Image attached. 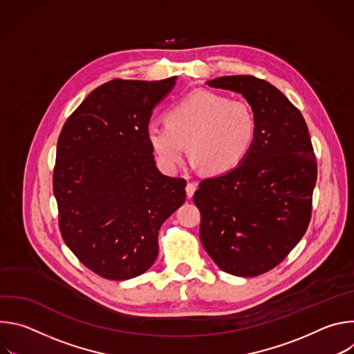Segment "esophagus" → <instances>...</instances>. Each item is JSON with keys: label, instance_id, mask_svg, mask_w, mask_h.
Segmentation results:
<instances>
[{"label": "esophagus", "instance_id": "esophagus-1", "mask_svg": "<svg viewBox=\"0 0 354 354\" xmlns=\"http://www.w3.org/2000/svg\"><path fill=\"white\" fill-rule=\"evenodd\" d=\"M196 189H197V185L193 183V182H189V183L186 185V194H187L189 198L193 196V193L196 192Z\"/></svg>", "mask_w": 354, "mask_h": 354}]
</instances>
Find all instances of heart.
Wrapping results in <instances>:
<instances>
[{
	"instance_id": "obj_1",
	"label": "heart",
	"mask_w": 354,
	"mask_h": 354,
	"mask_svg": "<svg viewBox=\"0 0 354 354\" xmlns=\"http://www.w3.org/2000/svg\"><path fill=\"white\" fill-rule=\"evenodd\" d=\"M257 126L255 112L245 100L197 89L169 108L168 122H149L145 134L165 171L174 172L180 167L187 142L192 164L220 175L246 157L255 141Z\"/></svg>"
}]
</instances>
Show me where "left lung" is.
Here are the masks:
<instances>
[{
    "mask_svg": "<svg viewBox=\"0 0 354 354\" xmlns=\"http://www.w3.org/2000/svg\"><path fill=\"white\" fill-rule=\"evenodd\" d=\"M207 85L241 93L258 126L239 165L200 182L193 196L200 241L221 270L255 277L281 263L306 234L317 158L304 118L276 86L252 75L220 77Z\"/></svg>",
    "mask_w": 354,
    "mask_h": 354,
    "instance_id": "8db88e82",
    "label": "left lung"
}]
</instances>
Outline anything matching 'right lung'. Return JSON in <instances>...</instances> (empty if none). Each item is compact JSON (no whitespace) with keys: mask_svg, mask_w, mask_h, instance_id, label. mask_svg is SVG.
Returning <instances> with one entry per match:
<instances>
[{"mask_svg":"<svg viewBox=\"0 0 354 354\" xmlns=\"http://www.w3.org/2000/svg\"><path fill=\"white\" fill-rule=\"evenodd\" d=\"M175 81L105 82L59 136L53 192L60 232L78 261L104 279H133L153 266L158 231L186 198V180L158 171L145 134Z\"/></svg>","mask_w":354,"mask_h":354,"instance_id":"obj_1","label":"right lung"}]
</instances>
